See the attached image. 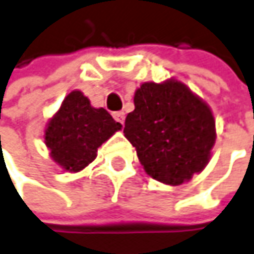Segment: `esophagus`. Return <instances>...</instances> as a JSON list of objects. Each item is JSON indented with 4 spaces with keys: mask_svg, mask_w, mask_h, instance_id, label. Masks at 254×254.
Masks as SVG:
<instances>
[{
    "mask_svg": "<svg viewBox=\"0 0 254 254\" xmlns=\"http://www.w3.org/2000/svg\"><path fill=\"white\" fill-rule=\"evenodd\" d=\"M112 117L115 118V121H118L119 124H124V121H125V112L124 111H117V112L112 114Z\"/></svg>",
    "mask_w": 254,
    "mask_h": 254,
    "instance_id": "obj_1",
    "label": "esophagus"
}]
</instances>
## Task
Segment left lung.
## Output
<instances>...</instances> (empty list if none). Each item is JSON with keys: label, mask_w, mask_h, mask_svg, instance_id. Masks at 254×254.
<instances>
[{"label": "left lung", "mask_w": 254, "mask_h": 254, "mask_svg": "<svg viewBox=\"0 0 254 254\" xmlns=\"http://www.w3.org/2000/svg\"><path fill=\"white\" fill-rule=\"evenodd\" d=\"M124 133L144 171L164 184L179 186L204 170L215 143L209 107L180 81L143 83L135 92Z\"/></svg>", "instance_id": "left-lung-1"}]
</instances>
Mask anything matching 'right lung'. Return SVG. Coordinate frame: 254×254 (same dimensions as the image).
Segmentation results:
<instances>
[{"instance_id":"add662e5","label":"right lung","mask_w":254,"mask_h":254,"mask_svg":"<svg viewBox=\"0 0 254 254\" xmlns=\"http://www.w3.org/2000/svg\"><path fill=\"white\" fill-rule=\"evenodd\" d=\"M122 125L104 108H92L81 91H71L50 119L45 143L64 170L80 171L97 157V149Z\"/></svg>"}]
</instances>
